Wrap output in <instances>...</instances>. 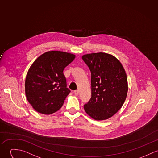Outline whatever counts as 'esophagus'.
I'll list each match as a JSON object with an SVG mask.
<instances>
[{"mask_svg":"<svg viewBox=\"0 0 158 158\" xmlns=\"http://www.w3.org/2000/svg\"><path fill=\"white\" fill-rule=\"evenodd\" d=\"M74 95L77 96L79 95V91L78 90H76V91H74Z\"/></svg>","mask_w":158,"mask_h":158,"instance_id":"obj_1","label":"esophagus"}]
</instances>
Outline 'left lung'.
<instances>
[{
  "label": "left lung",
  "mask_w": 158,
  "mask_h": 158,
  "mask_svg": "<svg viewBox=\"0 0 158 158\" xmlns=\"http://www.w3.org/2000/svg\"><path fill=\"white\" fill-rule=\"evenodd\" d=\"M82 60L91 73V97L84 105L86 113L97 121L115 115L127 97V75L122 63L114 56L103 52L84 55Z\"/></svg>",
  "instance_id": "8db88e82"
}]
</instances>
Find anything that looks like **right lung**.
<instances>
[{
    "label": "right lung",
    "instance_id": "add662e5",
    "mask_svg": "<svg viewBox=\"0 0 158 158\" xmlns=\"http://www.w3.org/2000/svg\"><path fill=\"white\" fill-rule=\"evenodd\" d=\"M75 57L65 52L49 51L31 65L25 79V94L36 112L49 115L62 107L70 93L63 71Z\"/></svg>",
    "mask_w": 158,
    "mask_h": 158
}]
</instances>
